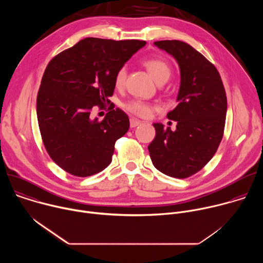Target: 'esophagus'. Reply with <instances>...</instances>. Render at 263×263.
I'll use <instances>...</instances> for the list:
<instances>
[{
  "mask_svg": "<svg viewBox=\"0 0 263 263\" xmlns=\"http://www.w3.org/2000/svg\"><path fill=\"white\" fill-rule=\"evenodd\" d=\"M141 123H142V122H140V121L137 120V119H133V118H132V119L130 120V126H131V128H135V127L141 125Z\"/></svg>",
  "mask_w": 263,
  "mask_h": 263,
  "instance_id": "34e87169",
  "label": "esophagus"
}]
</instances>
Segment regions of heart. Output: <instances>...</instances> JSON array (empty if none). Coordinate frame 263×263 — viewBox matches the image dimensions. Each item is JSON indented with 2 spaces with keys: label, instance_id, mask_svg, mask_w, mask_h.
I'll return each mask as SVG.
<instances>
[{
  "label": "heart",
  "instance_id": "1",
  "mask_svg": "<svg viewBox=\"0 0 263 263\" xmlns=\"http://www.w3.org/2000/svg\"><path fill=\"white\" fill-rule=\"evenodd\" d=\"M144 65L148 70L149 74H151L153 79L157 83L166 82L171 76V67L165 61L161 59H156V58L147 59L144 62ZM126 77H127V67L122 66L119 68V70L117 71L115 76L116 85L118 87H121L125 83ZM124 108L134 116H137L140 118H147L148 116H151L153 110L155 109V106L145 101L134 99L125 103Z\"/></svg>",
  "mask_w": 263,
  "mask_h": 263
}]
</instances>
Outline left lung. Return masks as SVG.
Instances as JSON below:
<instances>
[{"mask_svg": "<svg viewBox=\"0 0 263 263\" xmlns=\"http://www.w3.org/2000/svg\"><path fill=\"white\" fill-rule=\"evenodd\" d=\"M154 45L172 55L180 68L178 105L167 114L176 130L153 124L156 135L147 148L154 166L166 176L184 179L202 170L222 138L227 97L215 66L189 44L160 41Z\"/></svg>", "mask_w": 263, "mask_h": 263, "instance_id": "1", "label": "left lung"}]
</instances>
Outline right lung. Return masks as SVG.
<instances>
[{
	"instance_id": "right-lung-1",
	"label": "right lung",
	"mask_w": 263,
	"mask_h": 263,
	"mask_svg": "<svg viewBox=\"0 0 263 263\" xmlns=\"http://www.w3.org/2000/svg\"><path fill=\"white\" fill-rule=\"evenodd\" d=\"M145 44L88 37L49 62L37 95V120L50 157L70 175L88 177L110 164L129 118L112 108L100 122L90 111L110 103L117 71Z\"/></svg>"
}]
</instances>
